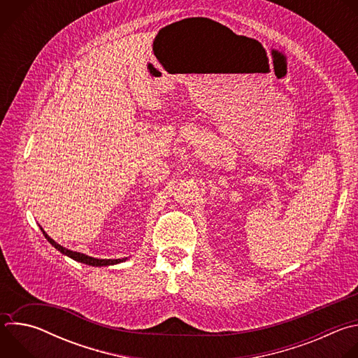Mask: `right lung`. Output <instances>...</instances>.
<instances>
[{"instance_id": "right-lung-1", "label": "right lung", "mask_w": 358, "mask_h": 358, "mask_svg": "<svg viewBox=\"0 0 358 358\" xmlns=\"http://www.w3.org/2000/svg\"><path fill=\"white\" fill-rule=\"evenodd\" d=\"M39 228H41L43 236L46 238V241H48L50 245H52V246H54L55 249H58L61 253L66 255V257H69L71 259H73V261H76V262L86 264V265H89V266H112V265L122 264V262H124V261L127 259V258H122V259H97V258H93V257H87V255H85V253L75 252V250H71V249H68V248L61 246L59 243H57L52 238H50V236L42 229V227H39Z\"/></svg>"}]
</instances>
